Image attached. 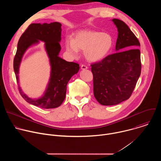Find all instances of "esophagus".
<instances>
[{"label":"esophagus","mask_w":161,"mask_h":161,"mask_svg":"<svg viewBox=\"0 0 161 161\" xmlns=\"http://www.w3.org/2000/svg\"><path fill=\"white\" fill-rule=\"evenodd\" d=\"M81 69L82 70L87 69H88V67H87L86 65H81Z\"/></svg>","instance_id":"obj_1"}]
</instances>
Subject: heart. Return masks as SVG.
<instances>
[{
	"label": "heart",
	"instance_id": "b5f03b06",
	"mask_svg": "<svg viewBox=\"0 0 161 161\" xmlns=\"http://www.w3.org/2000/svg\"><path fill=\"white\" fill-rule=\"evenodd\" d=\"M114 39L108 32L83 30L75 34L74 38L67 37L66 51L73 57H77L79 50H84L86 59L92 62L106 58L111 51Z\"/></svg>",
	"mask_w": 161,
	"mask_h": 161
}]
</instances>
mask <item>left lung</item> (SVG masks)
<instances>
[{
  "label": "left lung",
  "instance_id": "8db88e82",
  "mask_svg": "<svg viewBox=\"0 0 161 161\" xmlns=\"http://www.w3.org/2000/svg\"><path fill=\"white\" fill-rule=\"evenodd\" d=\"M118 30L115 53L91 65L94 94L102 105L118 104L131 96L141 75L140 43L125 23L112 19ZM126 49H129L126 50ZM126 49V51H122Z\"/></svg>",
  "mask_w": 161,
  "mask_h": 161
}]
</instances>
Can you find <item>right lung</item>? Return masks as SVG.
I'll list each match as a JSON object with an SVG mask.
<instances>
[{
	"mask_svg": "<svg viewBox=\"0 0 161 161\" xmlns=\"http://www.w3.org/2000/svg\"><path fill=\"white\" fill-rule=\"evenodd\" d=\"M61 24H32L20 37L17 51L14 58L13 67L18 83L19 69L25 52L28 48L39 43L44 42V49L49 58L51 67L50 77L44 94L36 99L28 97L18 85L19 93L27 103L42 108L52 109L60 106L65 98L67 85L71 77L77 74L79 64L67 62L59 57L61 50Z\"/></svg>",
	"mask_w": 161,
	"mask_h": 161,
	"instance_id": "1",
	"label": "right lung"
}]
</instances>
